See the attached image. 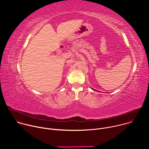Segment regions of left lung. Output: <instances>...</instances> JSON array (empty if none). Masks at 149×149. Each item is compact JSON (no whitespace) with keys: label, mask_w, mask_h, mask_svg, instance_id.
Instances as JSON below:
<instances>
[{"label":"left lung","mask_w":149,"mask_h":149,"mask_svg":"<svg viewBox=\"0 0 149 149\" xmlns=\"http://www.w3.org/2000/svg\"><path fill=\"white\" fill-rule=\"evenodd\" d=\"M92 89H93V90H95V91H96L95 90H94V89H93V88H92Z\"/></svg>","instance_id":"8db88e82"}]
</instances>
